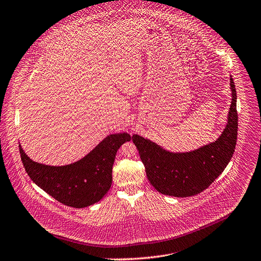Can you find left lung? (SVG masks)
<instances>
[{
    "label": "left lung",
    "instance_id": "left-lung-1",
    "mask_svg": "<svg viewBox=\"0 0 261 261\" xmlns=\"http://www.w3.org/2000/svg\"><path fill=\"white\" fill-rule=\"evenodd\" d=\"M232 102L228 124L215 143L189 153H170L152 141L133 135L147 177L160 194L185 198L206 189L225 170L233 156L238 139L239 116L236 110V90L230 77Z\"/></svg>",
    "mask_w": 261,
    "mask_h": 261
}]
</instances>
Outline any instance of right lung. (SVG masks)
Here are the masks:
<instances>
[{
    "instance_id": "add662e5",
    "label": "right lung",
    "mask_w": 261,
    "mask_h": 261,
    "mask_svg": "<svg viewBox=\"0 0 261 261\" xmlns=\"http://www.w3.org/2000/svg\"><path fill=\"white\" fill-rule=\"evenodd\" d=\"M131 136L111 134L81 160L64 167H50L32 161L19 146L20 159L31 180L58 202L82 208L99 202L112 183L116 152Z\"/></svg>"
}]
</instances>
